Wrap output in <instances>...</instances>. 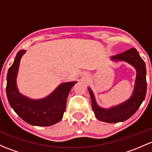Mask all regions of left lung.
I'll use <instances>...</instances> for the list:
<instances>
[{"instance_id":"left-lung-1","label":"left lung","mask_w":152,"mask_h":152,"mask_svg":"<svg viewBox=\"0 0 152 152\" xmlns=\"http://www.w3.org/2000/svg\"><path fill=\"white\" fill-rule=\"evenodd\" d=\"M114 60H124L127 62L137 71L135 87L132 97L127 101L118 106L113 107L109 109L100 108L95 102L93 93L89 89V95L92 102V108L97 119L108 123H116L124 122L130 118L139 108L142 102L146 97V70L145 62L140 57L138 51L135 48L128 49L122 53L113 56Z\"/></svg>"}]
</instances>
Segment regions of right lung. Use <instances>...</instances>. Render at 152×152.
I'll use <instances>...</instances> for the list:
<instances>
[{
    "instance_id": "obj_1",
    "label": "right lung",
    "mask_w": 152,
    "mask_h": 152,
    "mask_svg": "<svg viewBox=\"0 0 152 152\" xmlns=\"http://www.w3.org/2000/svg\"><path fill=\"white\" fill-rule=\"evenodd\" d=\"M25 50H20L7 73L6 95L11 107L25 122L31 125L51 126L60 122L66 108L67 98L76 82L60 84L50 96L42 100H30L19 93L16 77L20 59Z\"/></svg>"
}]
</instances>
